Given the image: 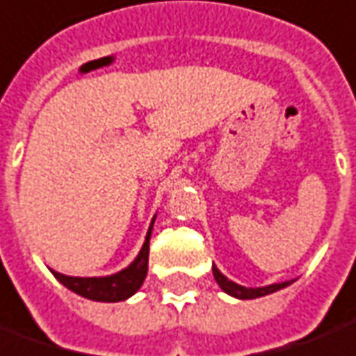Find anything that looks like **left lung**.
I'll use <instances>...</instances> for the list:
<instances>
[{
    "mask_svg": "<svg viewBox=\"0 0 356 356\" xmlns=\"http://www.w3.org/2000/svg\"><path fill=\"white\" fill-rule=\"evenodd\" d=\"M213 276L216 280V284L222 287L224 291L232 297H238V299H257V297H264V295L274 293V291H278L282 287H287L291 282H282V284H272V286H264V287H243L236 284V282H232L224 276L222 272L218 270L216 266H213Z\"/></svg>",
    "mask_w": 356,
    "mask_h": 356,
    "instance_id": "1",
    "label": "left lung"
}]
</instances>
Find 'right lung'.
Returning <instances> with one entry per match:
<instances>
[{
  "instance_id": "add662e5",
  "label": "right lung",
  "mask_w": 356,
  "mask_h": 356,
  "mask_svg": "<svg viewBox=\"0 0 356 356\" xmlns=\"http://www.w3.org/2000/svg\"><path fill=\"white\" fill-rule=\"evenodd\" d=\"M153 222L151 220L149 230L143 241L142 251L134 259L130 266H126L124 270L111 274V276H99V278H76V276H65L59 272H53V276L61 282L63 286L69 287L70 291L82 295L86 299L92 301H103V303H118L124 301L128 297H132L140 287H142L143 280L147 276V263H149V238L151 230H153Z\"/></svg>"
}]
</instances>
